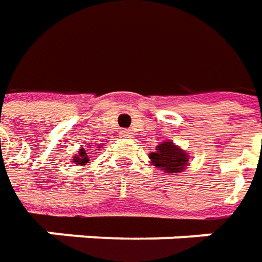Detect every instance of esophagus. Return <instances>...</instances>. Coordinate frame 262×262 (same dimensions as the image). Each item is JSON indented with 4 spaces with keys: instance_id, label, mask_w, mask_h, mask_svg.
Listing matches in <instances>:
<instances>
[{
    "instance_id": "esophagus-1",
    "label": "esophagus",
    "mask_w": 262,
    "mask_h": 262,
    "mask_svg": "<svg viewBox=\"0 0 262 262\" xmlns=\"http://www.w3.org/2000/svg\"><path fill=\"white\" fill-rule=\"evenodd\" d=\"M120 135H122V138H130L132 132L127 130V129H124V130L120 132Z\"/></svg>"
}]
</instances>
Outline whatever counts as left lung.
<instances>
[{
    "mask_svg": "<svg viewBox=\"0 0 262 262\" xmlns=\"http://www.w3.org/2000/svg\"><path fill=\"white\" fill-rule=\"evenodd\" d=\"M149 158L152 159L155 167L165 169L167 172H172V174L181 172L188 164L187 154L178 146H176L172 142L159 143L155 149V152H152L149 155Z\"/></svg>",
    "mask_w": 262,
    "mask_h": 262,
    "instance_id": "left-lung-1",
    "label": "left lung"
}]
</instances>
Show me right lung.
<instances>
[{
  "mask_svg": "<svg viewBox=\"0 0 262 262\" xmlns=\"http://www.w3.org/2000/svg\"><path fill=\"white\" fill-rule=\"evenodd\" d=\"M74 162H75L77 165H85L86 162H88V157H86V154L84 149H81V150H79V157H75Z\"/></svg>",
  "mask_w": 262,
  "mask_h": 262,
  "instance_id": "right-lung-1",
  "label": "right lung"
}]
</instances>
